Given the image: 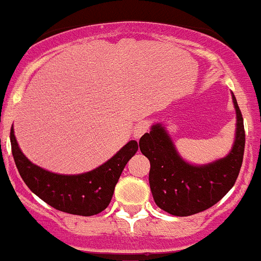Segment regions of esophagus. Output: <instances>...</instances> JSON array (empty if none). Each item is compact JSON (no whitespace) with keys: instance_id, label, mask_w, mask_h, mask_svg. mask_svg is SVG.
Listing matches in <instances>:
<instances>
[{"instance_id":"1","label":"esophagus","mask_w":261,"mask_h":261,"mask_svg":"<svg viewBox=\"0 0 261 261\" xmlns=\"http://www.w3.org/2000/svg\"><path fill=\"white\" fill-rule=\"evenodd\" d=\"M149 130V123H148L147 121H142V122H139V123H138V125L135 126V128H134V138H135L136 140L139 139L140 136L142 135H144L145 133H147V131Z\"/></svg>"}]
</instances>
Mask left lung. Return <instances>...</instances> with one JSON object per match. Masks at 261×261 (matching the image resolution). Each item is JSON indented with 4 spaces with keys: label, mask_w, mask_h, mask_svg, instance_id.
<instances>
[{
    "label": "left lung",
    "mask_w": 261,
    "mask_h": 261,
    "mask_svg": "<svg viewBox=\"0 0 261 261\" xmlns=\"http://www.w3.org/2000/svg\"><path fill=\"white\" fill-rule=\"evenodd\" d=\"M236 140L229 154L205 165H192L179 156L163 123H156L140 138V151L149 160V187L157 206L173 216L203 212L234 186L245 152V126L236 96Z\"/></svg>",
    "instance_id": "1"
}]
</instances>
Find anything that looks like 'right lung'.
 Wrapping results in <instances>:
<instances>
[{
  "label": "right lung",
  "instance_id": "add662e5",
  "mask_svg": "<svg viewBox=\"0 0 261 261\" xmlns=\"http://www.w3.org/2000/svg\"><path fill=\"white\" fill-rule=\"evenodd\" d=\"M10 142L15 165L28 189L56 210L78 216L97 215L109 205L122 170L140 147L130 140L98 168L83 174L65 175L32 164L20 151L13 127Z\"/></svg>",
  "mask_w": 261,
  "mask_h": 261
}]
</instances>
